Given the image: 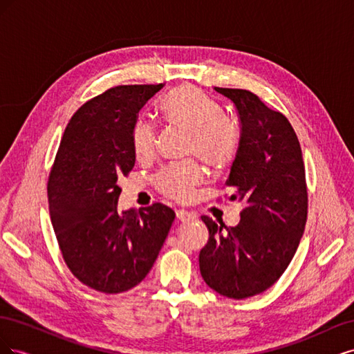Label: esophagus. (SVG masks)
<instances>
[{
  "mask_svg": "<svg viewBox=\"0 0 354 354\" xmlns=\"http://www.w3.org/2000/svg\"><path fill=\"white\" fill-rule=\"evenodd\" d=\"M176 216H177V218H178L180 221H183V223L196 220V214L189 212V211H186V209H177V211H176Z\"/></svg>",
  "mask_w": 354,
  "mask_h": 354,
  "instance_id": "1",
  "label": "esophagus"
}]
</instances>
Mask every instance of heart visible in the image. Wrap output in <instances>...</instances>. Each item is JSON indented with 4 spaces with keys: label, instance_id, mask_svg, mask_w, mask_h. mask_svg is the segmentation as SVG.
<instances>
[{
    "label": "heart",
    "instance_id": "heart-1",
    "mask_svg": "<svg viewBox=\"0 0 354 354\" xmlns=\"http://www.w3.org/2000/svg\"><path fill=\"white\" fill-rule=\"evenodd\" d=\"M159 112L169 124L189 133V153H196L212 169L229 167L239 151V131L223 116L217 102L196 87L183 85L169 91L159 104ZM131 147L137 159L151 158L155 151V130L147 121H137L131 130ZM202 178L195 160L173 164L159 173L156 185L169 198L187 201Z\"/></svg>",
    "mask_w": 354,
    "mask_h": 354
}]
</instances>
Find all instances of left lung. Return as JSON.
Wrapping results in <instances>:
<instances>
[{
  "instance_id": "1",
  "label": "left lung",
  "mask_w": 354,
  "mask_h": 354,
  "mask_svg": "<svg viewBox=\"0 0 354 354\" xmlns=\"http://www.w3.org/2000/svg\"><path fill=\"white\" fill-rule=\"evenodd\" d=\"M214 90L239 115V151L226 185L245 208L234 227L202 216L209 239L199 269L214 291L242 299L269 289L292 260L307 220L306 171L297 134L281 112L251 91Z\"/></svg>"
}]
</instances>
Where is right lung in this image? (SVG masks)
Here are the masks:
<instances>
[{"instance_id": "right-lung-1", "label": "right lung", "mask_w": 354, "mask_h": 354, "mask_svg": "<svg viewBox=\"0 0 354 354\" xmlns=\"http://www.w3.org/2000/svg\"><path fill=\"white\" fill-rule=\"evenodd\" d=\"M120 85L75 112L48 178V209L65 263L95 291L118 294L151 272L176 212L164 203L118 211V178L134 167L131 130L162 88Z\"/></svg>"}]
</instances>
